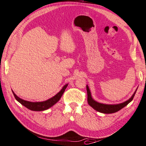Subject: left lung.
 Here are the masks:
<instances>
[{"mask_svg": "<svg viewBox=\"0 0 146 146\" xmlns=\"http://www.w3.org/2000/svg\"><path fill=\"white\" fill-rule=\"evenodd\" d=\"M86 90H87V100H88V103L91 107L93 108L95 110L98 111L103 113H115L118 111L122 108H125L126 106H127L132 100H133L134 95L136 94V92L134 93V94L132 96L129 100L127 101L122 104H117V105H108V104H103L98 103V102L94 101V100L92 98L90 94V90L88 86H86Z\"/></svg>", "mask_w": 146, "mask_h": 146, "instance_id": "1", "label": "left lung"}]
</instances>
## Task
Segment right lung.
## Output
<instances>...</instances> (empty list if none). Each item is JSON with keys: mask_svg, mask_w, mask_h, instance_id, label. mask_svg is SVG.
<instances>
[{"mask_svg": "<svg viewBox=\"0 0 146 146\" xmlns=\"http://www.w3.org/2000/svg\"><path fill=\"white\" fill-rule=\"evenodd\" d=\"M67 84H66L62 90H60V92L58 93L57 94L54 96V97L51 98L48 100L44 102H28L23 100L19 98V97H17V96L14 94V92H13V94L15 97V98L17 101H18L21 104H22L23 106H24L25 108L29 109L30 110L32 111H44L47 110L50 108H51L52 106H54V104L60 100V99L62 97V94H64L65 90L67 88Z\"/></svg>", "mask_w": 146, "mask_h": 146, "instance_id": "obj_1", "label": "right lung"}]
</instances>
